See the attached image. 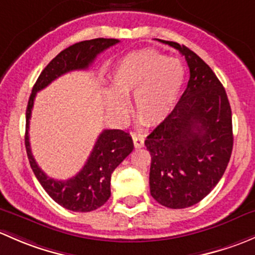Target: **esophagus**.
Here are the masks:
<instances>
[{"mask_svg": "<svg viewBox=\"0 0 255 255\" xmlns=\"http://www.w3.org/2000/svg\"><path fill=\"white\" fill-rule=\"evenodd\" d=\"M131 137H132L133 146H135L136 148H141V147H143V143H145V138H143V136L141 135V133L131 132Z\"/></svg>", "mask_w": 255, "mask_h": 255, "instance_id": "obj_1", "label": "esophagus"}]
</instances>
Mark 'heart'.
<instances>
[{
    "instance_id": "b5f03b06",
    "label": "heart",
    "mask_w": 255,
    "mask_h": 255,
    "mask_svg": "<svg viewBox=\"0 0 255 255\" xmlns=\"http://www.w3.org/2000/svg\"><path fill=\"white\" fill-rule=\"evenodd\" d=\"M185 83V67L179 59L167 57L154 49L131 52L113 72V89L107 92V106L124 118L127 99L133 96V110L147 125H157L173 112Z\"/></svg>"
}]
</instances>
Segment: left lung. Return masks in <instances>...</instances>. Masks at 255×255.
<instances>
[{
	"mask_svg": "<svg viewBox=\"0 0 255 255\" xmlns=\"http://www.w3.org/2000/svg\"><path fill=\"white\" fill-rule=\"evenodd\" d=\"M190 71L173 112L145 141L151 154L149 191L169 209L193 206L224 175L233 147L232 112L224 86L203 59L174 41Z\"/></svg>",
	"mask_w": 255,
	"mask_h": 255,
	"instance_id": "1",
	"label": "left lung"
}]
</instances>
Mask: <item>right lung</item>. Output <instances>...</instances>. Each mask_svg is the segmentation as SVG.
<instances>
[{
    "label": "right lung",
    "mask_w": 255,
    "mask_h": 255,
    "mask_svg": "<svg viewBox=\"0 0 255 255\" xmlns=\"http://www.w3.org/2000/svg\"><path fill=\"white\" fill-rule=\"evenodd\" d=\"M118 43V39L97 38L80 41L62 50L41 71L28 101L25 113V149L30 167L50 198L71 211H93L108 201L112 173L133 149L132 138L124 130L113 128L102 131L87 162L75 177L67 180L52 179L41 170L31 154L28 130L34 99L36 92L45 88L60 76L70 71L87 70L101 52Z\"/></svg>",
    "instance_id": "obj_1"
}]
</instances>
